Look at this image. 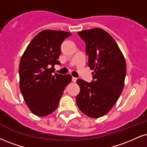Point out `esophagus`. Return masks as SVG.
<instances>
[{
    "instance_id": "esophagus-1",
    "label": "esophagus",
    "mask_w": 147,
    "mask_h": 147,
    "mask_svg": "<svg viewBox=\"0 0 147 147\" xmlns=\"http://www.w3.org/2000/svg\"><path fill=\"white\" fill-rule=\"evenodd\" d=\"M77 78H75V77H72V82H76V81H77Z\"/></svg>"
}]
</instances>
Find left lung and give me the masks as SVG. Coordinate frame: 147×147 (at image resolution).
Wrapping results in <instances>:
<instances>
[{"label": "left lung", "instance_id": "left-lung-1", "mask_svg": "<svg viewBox=\"0 0 147 147\" xmlns=\"http://www.w3.org/2000/svg\"><path fill=\"white\" fill-rule=\"evenodd\" d=\"M78 34L86 43L88 65L93 81H77L80 92L76 97L79 109L88 117L103 116L117 102L125 85L127 65L114 38L100 28L84 30Z\"/></svg>", "mask_w": 147, "mask_h": 147}]
</instances>
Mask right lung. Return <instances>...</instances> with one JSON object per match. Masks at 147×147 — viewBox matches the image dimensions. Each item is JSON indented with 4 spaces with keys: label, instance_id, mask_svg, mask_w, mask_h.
Returning <instances> with one entry per match:
<instances>
[{
    "label": "right lung",
    "instance_id": "obj_1",
    "mask_svg": "<svg viewBox=\"0 0 147 147\" xmlns=\"http://www.w3.org/2000/svg\"><path fill=\"white\" fill-rule=\"evenodd\" d=\"M71 33L44 30L31 40L21 57L19 66L20 90L26 105L33 114L46 116L53 112L70 75L55 73L54 66L61 53V45Z\"/></svg>",
    "mask_w": 147,
    "mask_h": 147
}]
</instances>
